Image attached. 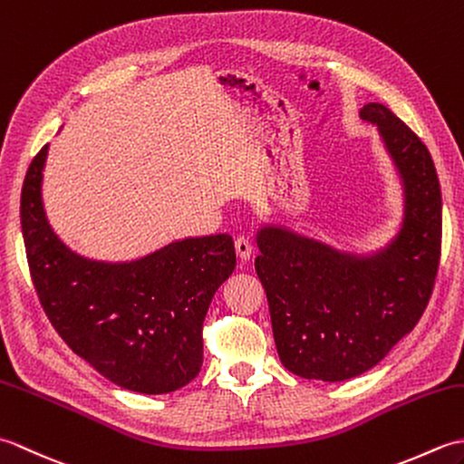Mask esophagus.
Here are the masks:
<instances>
[{"label": "esophagus", "mask_w": 464, "mask_h": 464, "mask_svg": "<svg viewBox=\"0 0 464 464\" xmlns=\"http://www.w3.org/2000/svg\"><path fill=\"white\" fill-rule=\"evenodd\" d=\"M235 251H237V257L241 261H249L251 255H253V247H251V241L245 237V235H239L237 239H235Z\"/></svg>", "instance_id": "1"}]
</instances>
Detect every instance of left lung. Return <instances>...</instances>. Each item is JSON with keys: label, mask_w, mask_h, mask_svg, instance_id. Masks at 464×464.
<instances>
[{"label": "left lung", "mask_w": 464, "mask_h": 464, "mask_svg": "<svg viewBox=\"0 0 464 464\" xmlns=\"http://www.w3.org/2000/svg\"><path fill=\"white\" fill-rule=\"evenodd\" d=\"M377 127L402 189L399 231L372 253L337 249L283 225L257 229L255 271L267 293L283 367L303 379L347 381L387 357L425 313L439 271L442 199L427 145L381 103Z\"/></svg>", "instance_id": "8db88e82"}]
</instances>
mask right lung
<instances>
[{"label": "right lung", "mask_w": 464, "mask_h": 464, "mask_svg": "<svg viewBox=\"0 0 464 464\" xmlns=\"http://www.w3.org/2000/svg\"><path fill=\"white\" fill-rule=\"evenodd\" d=\"M45 145L22 189L29 271L45 314L67 347L117 387L163 395L203 362V321L237 259L229 235L171 241L131 261L90 259L53 231L44 207Z\"/></svg>", "instance_id": "1"}]
</instances>
